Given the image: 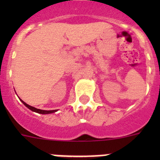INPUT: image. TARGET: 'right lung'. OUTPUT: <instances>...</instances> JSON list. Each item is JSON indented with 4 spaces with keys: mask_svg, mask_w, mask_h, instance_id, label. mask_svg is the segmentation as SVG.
Returning a JSON list of instances; mask_svg holds the SVG:
<instances>
[{
    "mask_svg": "<svg viewBox=\"0 0 160 160\" xmlns=\"http://www.w3.org/2000/svg\"><path fill=\"white\" fill-rule=\"evenodd\" d=\"M20 100H21V101H22V102H23L24 105H25L26 107H28V108H29V110H31V111H34V112L39 113V114H51V113H53V112H55V111H56V110H53V111H43V110H40V109H37V108H35V107H31V106L28 105L27 103H25V102L22 101V99H20Z\"/></svg>",
    "mask_w": 160,
    "mask_h": 160,
    "instance_id": "add662e5",
    "label": "right lung"
}]
</instances>
